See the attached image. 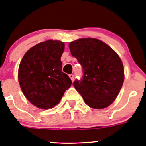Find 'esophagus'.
Wrapping results in <instances>:
<instances>
[{"instance_id":"1","label":"esophagus","mask_w":146,"mask_h":146,"mask_svg":"<svg viewBox=\"0 0 146 146\" xmlns=\"http://www.w3.org/2000/svg\"><path fill=\"white\" fill-rule=\"evenodd\" d=\"M69 76H70V79H71L72 82H73V81H74V75H73V74H70V75H69Z\"/></svg>"}]
</instances>
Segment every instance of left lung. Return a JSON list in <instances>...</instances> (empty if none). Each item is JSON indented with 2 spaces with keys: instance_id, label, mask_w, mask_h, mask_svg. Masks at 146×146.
I'll return each instance as SVG.
<instances>
[{
  "instance_id": "left-lung-1",
  "label": "left lung",
  "mask_w": 146,
  "mask_h": 146,
  "mask_svg": "<svg viewBox=\"0 0 146 146\" xmlns=\"http://www.w3.org/2000/svg\"><path fill=\"white\" fill-rule=\"evenodd\" d=\"M69 48L82 67V78L76 80L73 86L85 103L95 109L112 104L124 79V66L119 55L104 42L95 38L70 42Z\"/></svg>"
}]
</instances>
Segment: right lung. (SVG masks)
Returning a JSON list of instances; mask_svg holds the SVG:
<instances>
[{
	"label": "right lung",
	"instance_id": "add662e5",
	"mask_svg": "<svg viewBox=\"0 0 146 146\" xmlns=\"http://www.w3.org/2000/svg\"><path fill=\"white\" fill-rule=\"evenodd\" d=\"M63 42L48 40L30 48L19 64L18 79L27 100L41 109L58 104L71 86L69 76L62 71Z\"/></svg>",
	"mask_w": 146,
	"mask_h": 146
}]
</instances>
